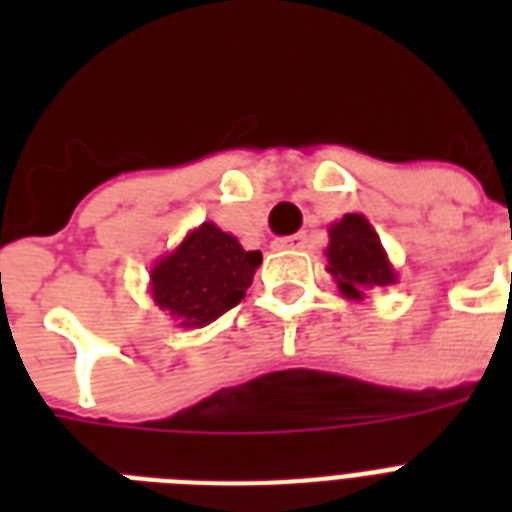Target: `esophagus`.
<instances>
[{
	"instance_id": "esophagus-1",
	"label": "esophagus",
	"mask_w": 512,
	"mask_h": 512,
	"mask_svg": "<svg viewBox=\"0 0 512 512\" xmlns=\"http://www.w3.org/2000/svg\"><path fill=\"white\" fill-rule=\"evenodd\" d=\"M281 247L305 249V247H308V236H305V233H295V236H289V239L281 241Z\"/></svg>"
}]
</instances>
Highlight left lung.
I'll list each match as a JSON object with an SVG mask.
<instances>
[{
	"instance_id": "left-lung-1",
	"label": "left lung",
	"mask_w": 512,
	"mask_h": 512,
	"mask_svg": "<svg viewBox=\"0 0 512 512\" xmlns=\"http://www.w3.org/2000/svg\"><path fill=\"white\" fill-rule=\"evenodd\" d=\"M327 271L348 300H361L366 289L396 284L398 273L388 260L380 236L361 212H348L329 225Z\"/></svg>"
}]
</instances>
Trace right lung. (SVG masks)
I'll use <instances>...</instances> for the list:
<instances>
[{"mask_svg": "<svg viewBox=\"0 0 512 512\" xmlns=\"http://www.w3.org/2000/svg\"><path fill=\"white\" fill-rule=\"evenodd\" d=\"M260 263L257 249L207 220L151 265L148 292L175 327L201 329L244 300Z\"/></svg>", "mask_w": 512, "mask_h": 512, "instance_id": "right-lung-1", "label": "right lung"}]
</instances>
